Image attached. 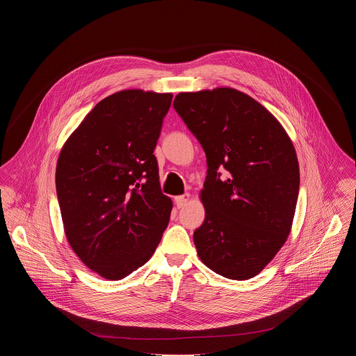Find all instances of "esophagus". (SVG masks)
Wrapping results in <instances>:
<instances>
[{"instance_id": "1", "label": "esophagus", "mask_w": 356, "mask_h": 356, "mask_svg": "<svg viewBox=\"0 0 356 356\" xmlns=\"http://www.w3.org/2000/svg\"><path fill=\"white\" fill-rule=\"evenodd\" d=\"M190 198H191V195L188 194V193H184V194H181V195H177L176 198H175V201H176V206L179 207V209H181V207H184L187 202L190 201Z\"/></svg>"}]
</instances>
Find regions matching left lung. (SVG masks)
Segmentation results:
<instances>
[{"label":"left lung","mask_w":356,"mask_h":356,"mask_svg":"<svg viewBox=\"0 0 356 356\" xmlns=\"http://www.w3.org/2000/svg\"><path fill=\"white\" fill-rule=\"evenodd\" d=\"M173 107L207 156L206 218L193 235L198 258L224 277L248 280L291 229L300 186L293 142L262 104L231 87L179 92Z\"/></svg>","instance_id":"8db88e82"}]
</instances>
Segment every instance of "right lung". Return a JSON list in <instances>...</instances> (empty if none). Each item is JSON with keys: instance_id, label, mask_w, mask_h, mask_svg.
Segmentation results:
<instances>
[{"instance_id": "obj_1", "label": "right lung", "mask_w": 356, "mask_h": 356, "mask_svg": "<svg viewBox=\"0 0 356 356\" xmlns=\"http://www.w3.org/2000/svg\"><path fill=\"white\" fill-rule=\"evenodd\" d=\"M172 92L122 90L86 115L65 142L56 193L66 238L80 261L121 280L154 255L173 209L154 155Z\"/></svg>"}]
</instances>
